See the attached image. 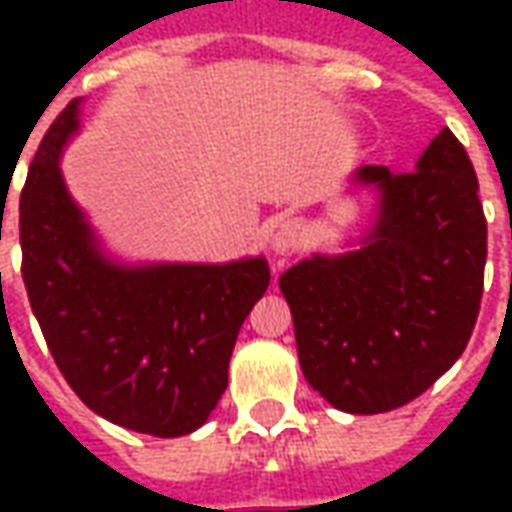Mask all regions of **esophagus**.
Masks as SVG:
<instances>
[{
    "mask_svg": "<svg viewBox=\"0 0 512 512\" xmlns=\"http://www.w3.org/2000/svg\"><path fill=\"white\" fill-rule=\"evenodd\" d=\"M299 241L301 227L293 222V219H288V222H279L277 227L271 230V235H268V249H271V255L288 257L299 249Z\"/></svg>",
    "mask_w": 512,
    "mask_h": 512,
    "instance_id": "obj_1",
    "label": "esophagus"
}]
</instances>
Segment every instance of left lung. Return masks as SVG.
Returning <instances> with one entry per match:
<instances>
[{
    "label": "left lung",
    "instance_id": "obj_1",
    "mask_svg": "<svg viewBox=\"0 0 512 512\" xmlns=\"http://www.w3.org/2000/svg\"><path fill=\"white\" fill-rule=\"evenodd\" d=\"M348 191L373 197L370 222L334 255L279 277L301 373L345 414L406 406L450 370L472 337L485 268L477 175L450 128L414 172L359 167Z\"/></svg>",
    "mask_w": 512,
    "mask_h": 512
}]
</instances>
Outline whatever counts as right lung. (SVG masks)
<instances>
[{
	"label": "right lung",
	"mask_w": 512,
	"mask_h": 512,
	"mask_svg": "<svg viewBox=\"0 0 512 512\" xmlns=\"http://www.w3.org/2000/svg\"><path fill=\"white\" fill-rule=\"evenodd\" d=\"M82 106L76 98L51 123L21 191L29 304L84 406L136 433L186 436L222 400L238 332L271 282L268 260L131 263L109 252L60 169Z\"/></svg>",
	"instance_id": "1"
}]
</instances>
